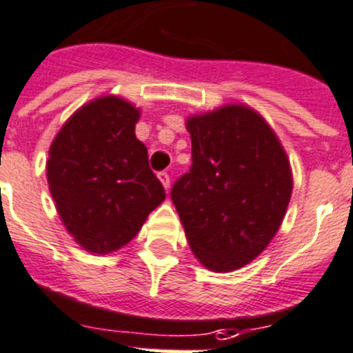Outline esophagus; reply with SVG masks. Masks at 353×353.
<instances>
[{
    "label": "esophagus",
    "instance_id": "1",
    "mask_svg": "<svg viewBox=\"0 0 353 353\" xmlns=\"http://www.w3.org/2000/svg\"><path fill=\"white\" fill-rule=\"evenodd\" d=\"M157 176H159V180H161V182H162L164 189H165V191H168V189H170V174L165 173V171H161V173L157 174Z\"/></svg>",
    "mask_w": 353,
    "mask_h": 353
}]
</instances>
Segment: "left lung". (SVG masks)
<instances>
[{"label":"left lung","instance_id":"1","mask_svg":"<svg viewBox=\"0 0 353 353\" xmlns=\"http://www.w3.org/2000/svg\"><path fill=\"white\" fill-rule=\"evenodd\" d=\"M192 164L171 189L192 254L212 271L239 270L279 230L293 192L288 155L261 114L225 105L188 119Z\"/></svg>","mask_w":353,"mask_h":353}]
</instances>
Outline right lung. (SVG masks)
Returning <instances> with one entry per match:
<instances>
[{
  "label": "right lung",
  "mask_w": 353,
  "mask_h": 353,
  "mask_svg": "<svg viewBox=\"0 0 353 353\" xmlns=\"http://www.w3.org/2000/svg\"><path fill=\"white\" fill-rule=\"evenodd\" d=\"M139 116L126 99L101 96L78 108L50 146L48 185L59 216L92 254L125 246L165 198L135 137Z\"/></svg>",
  "instance_id": "right-lung-1"
}]
</instances>
